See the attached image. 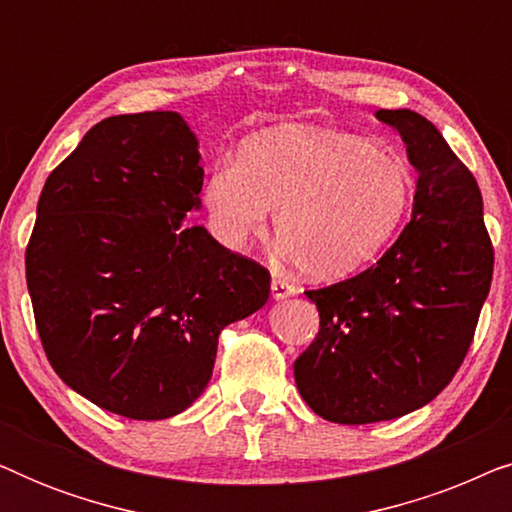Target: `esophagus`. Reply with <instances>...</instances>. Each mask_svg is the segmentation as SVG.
<instances>
[{"label":"esophagus","instance_id":"1","mask_svg":"<svg viewBox=\"0 0 512 512\" xmlns=\"http://www.w3.org/2000/svg\"><path fill=\"white\" fill-rule=\"evenodd\" d=\"M296 293H298L296 286L286 282V279L272 277V298H275V300H286V298L296 296Z\"/></svg>","mask_w":512,"mask_h":512}]
</instances>
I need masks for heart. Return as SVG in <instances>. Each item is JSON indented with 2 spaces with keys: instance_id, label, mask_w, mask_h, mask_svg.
I'll return each mask as SVG.
<instances>
[{
  "instance_id": "heart-1",
  "label": "heart",
  "mask_w": 512,
  "mask_h": 512,
  "mask_svg": "<svg viewBox=\"0 0 512 512\" xmlns=\"http://www.w3.org/2000/svg\"><path fill=\"white\" fill-rule=\"evenodd\" d=\"M410 167L368 139L284 125L221 160L202 188L209 228L242 249L268 228L312 279H340L368 265L403 226L412 202Z\"/></svg>"
}]
</instances>
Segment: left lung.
I'll return each mask as SVG.
<instances>
[{
  "mask_svg": "<svg viewBox=\"0 0 512 512\" xmlns=\"http://www.w3.org/2000/svg\"><path fill=\"white\" fill-rule=\"evenodd\" d=\"M375 116L417 170L412 219L377 265L305 296L319 333L293 363L300 396L335 424L387 422L422 408L457 373L494 272L478 181L436 125L410 109Z\"/></svg>",
  "mask_w": 512,
  "mask_h": 512,
  "instance_id": "left-lung-1",
  "label": "left lung"
}]
</instances>
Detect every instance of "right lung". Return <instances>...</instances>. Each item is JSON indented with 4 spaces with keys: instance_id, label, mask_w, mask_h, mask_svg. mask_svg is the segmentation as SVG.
I'll return each mask as SVG.
<instances>
[{
    "instance_id": "obj_1",
    "label": "right lung",
    "mask_w": 512,
    "mask_h": 512,
    "mask_svg": "<svg viewBox=\"0 0 512 512\" xmlns=\"http://www.w3.org/2000/svg\"><path fill=\"white\" fill-rule=\"evenodd\" d=\"M198 137L177 111L104 118L48 174L25 251L34 321L60 380L130 419L184 412L219 333L261 310L270 272L184 226Z\"/></svg>"
}]
</instances>
